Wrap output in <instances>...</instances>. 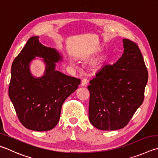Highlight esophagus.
Masks as SVG:
<instances>
[{"mask_svg": "<svg viewBox=\"0 0 158 158\" xmlns=\"http://www.w3.org/2000/svg\"><path fill=\"white\" fill-rule=\"evenodd\" d=\"M87 84H88V80L85 79H84L81 81V86L83 87H85L87 86Z\"/></svg>", "mask_w": 158, "mask_h": 158, "instance_id": "1", "label": "esophagus"}]
</instances>
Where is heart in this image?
Wrapping results in <instances>:
<instances>
[{
    "instance_id": "b5f03b06",
    "label": "heart",
    "mask_w": 158,
    "mask_h": 158,
    "mask_svg": "<svg viewBox=\"0 0 158 158\" xmlns=\"http://www.w3.org/2000/svg\"><path fill=\"white\" fill-rule=\"evenodd\" d=\"M70 64H71L72 65H73V67H75V66H76V65H75V64H74V62H70Z\"/></svg>"
}]
</instances>
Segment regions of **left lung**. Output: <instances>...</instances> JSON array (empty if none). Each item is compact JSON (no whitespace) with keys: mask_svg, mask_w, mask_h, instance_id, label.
I'll return each mask as SVG.
<instances>
[{"mask_svg":"<svg viewBox=\"0 0 158 158\" xmlns=\"http://www.w3.org/2000/svg\"><path fill=\"white\" fill-rule=\"evenodd\" d=\"M123 44L118 61L102 67L88 86L89 119L99 130L124 128L144 101L148 74L141 51L128 39Z\"/></svg>","mask_w":158,"mask_h":158,"instance_id":"1","label":"left lung"}]
</instances>
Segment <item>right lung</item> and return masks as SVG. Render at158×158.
Segmentation results:
<instances>
[{
    "label": "right lung",
    "mask_w": 158,
    "mask_h": 158,
    "mask_svg": "<svg viewBox=\"0 0 158 158\" xmlns=\"http://www.w3.org/2000/svg\"><path fill=\"white\" fill-rule=\"evenodd\" d=\"M36 57L42 58L46 67L39 77H34L30 70L31 62ZM62 61L61 53L42 45L39 36L31 37L14 60L9 97L25 128L47 131L55 127L64 101L78 88L80 79L56 70V63Z\"/></svg>",
    "instance_id": "right-lung-1"
}]
</instances>
